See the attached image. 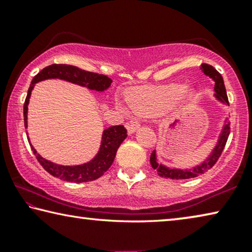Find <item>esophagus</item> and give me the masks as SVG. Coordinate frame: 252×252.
Listing matches in <instances>:
<instances>
[{
  "label": "esophagus",
  "instance_id": "1",
  "mask_svg": "<svg viewBox=\"0 0 252 252\" xmlns=\"http://www.w3.org/2000/svg\"><path fill=\"white\" fill-rule=\"evenodd\" d=\"M126 129H127V132L129 133H133L134 131H136L139 126H140V123H139V121H137V120H133V121H130L127 122L126 125Z\"/></svg>",
  "mask_w": 252,
  "mask_h": 252
}]
</instances>
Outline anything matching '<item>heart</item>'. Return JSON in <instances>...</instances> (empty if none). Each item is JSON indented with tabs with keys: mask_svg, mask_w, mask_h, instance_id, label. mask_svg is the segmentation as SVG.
Returning <instances> with one entry per match:
<instances>
[{
	"mask_svg": "<svg viewBox=\"0 0 252 252\" xmlns=\"http://www.w3.org/2000/svg\"><path fill=\"white\" fill-rule=\"evenodd\" d=\"M185 92L182 86H171L156 92L147 90H133L127 95L131 107L138 113H152L170 107L181 98ZM119 108L126 113V108L122 103H119Z\"/></svg>",
	"mask_w": 252,
	"mask_h": 252,
	"instance_id": "heart-1",
	"label": "heart"
}]
</instances>
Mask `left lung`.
Wrapping results in <instances>:
<instances>
[{
    "mask_svg": "<svg viewBox=\"0 0 252 252\" xmlns=\"http://www.w3.org/2000/svg\"><path fill=\"white\" fill-rule=\"evenodd\" d=\"M201 70L206 76H208L215 81V96L216 98L223 102L225 104L228 105V98H227V94H226V89H225L224 86V80L222 74H220L219 71H217L215 67L207 64V63H202L201 64ZM228 134H230V125L228 123H225V126L223 127L222 133H220V137L219 139V142H217L216 147L214 148L212 155H210L207 159L205 160L204 163L198 165V166L193 167L192 170H176V168H171L165 167L163 165H158L156 160V153L155 150L150 155V164L154 170H156L157 174L162 178L165 179H172V180H186V179H192L196 178V176L200 175L202 173H205L206 171H208L209 168H212L214 165L216 164L217 160H219L220 156L222 155V152L226 145Z\"/></svg>",
    "mask_w": 252,
    "mask_h": 252,
    "instance_id": "1",
    "label": "left lung"
}]
</instances>
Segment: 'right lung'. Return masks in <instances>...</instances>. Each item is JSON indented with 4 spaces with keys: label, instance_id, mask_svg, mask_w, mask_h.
Masks as SVG:
<instances>
[{
    "label": "right lung",
    "instance_id": "right-lung-1",
    "mask_svg": "<svg viewBox=\"0 0 252 252\" xmlns=\"http://www.w3.org/2000/svg\"><path fill=\"white\" fill-rule=\"evenodd\" d=\"M52 78L62 79V80H66L72 82V84L84 86V87H87L89 89L98 90V92H103V90L107 89L112 84V80L107 76L95 72H89V71L81 70L73 65L52 64L44 67L39 73H37L33 77L28 89L27 97H26L24 104L25 127H27L28 103L33 86H35L36 82ZM126 136V129L123 126H114L107 127L103 132L102 145H100V149L95 158L86 164L77 165V166H63V165L52 163L50 160L43 158L42 156H39L37 154L36 149L32 145L30 146H32V150L33 154L36 155L37 160L44 167V170L47 171L51 175L61 179L63 181L80 183L98 179L99 176H102L111 167V165L115 158L116 152H118L120 145L122 144V141L125 140Z\"/></svg>",
    "mask_w": 252,
    "mask_h": 252
}]
</instances>
